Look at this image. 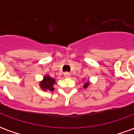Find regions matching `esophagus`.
Segmentation results:
<instances>
[{
    "mask_svg": "<svg viewBox=\"0 0 134 134\" xmlns=\"http://www.w3.org/2000/svg\"><path fill=\"white\" fill-rule=\"evenodd\" d=\"M64 75L65 77H69L70 76V73L68 72H65L64 73Z\"/></svg>",
    "mask_w": 134,
    "mask_h": 134,
    "instance_id": "obj_1",
    "label": "esophagus"
}]
</instances>
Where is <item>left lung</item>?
I'll return each instance as SVG.
<instances>
[{"mask_svg":"<svg viewBox=\"0 0 134 134\" xmlns=\"http://www.w3.org/2000/svg\"><path fill=\"white\" fill-rule=\"evenodd\" d=\"M89 85H90V83H89V82H86V83H85V84L84 85V86H83V87H84V88H87V86H88Z\"/></svg>","mask_w":134,"mask_h":134,"instance_id":"8db88e82","label":"left lung"}]
</instances>
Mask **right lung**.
I'll return each instance as SVG.
<instances>
[{
  "label": "right lung",
  "mask_w": 134,
  "mask_h": 134,
  "mask_svg": "<svg viewBox=\"0 0 134 134\" xmlns=\"http://www.w3.org/2000/svg\"><path fill=\"white\" fill-rule=\"evenodd\" d=\"M55 83L54 79L50 77L49 76H44V80L40 82V87L42 88L43 90H49V91H53L54 87L53 85Z\"/></svg>",
  "instance_id": "right-lung-1"
}]
</instances>
